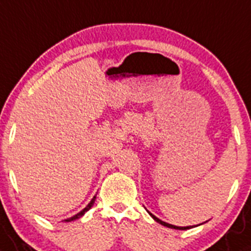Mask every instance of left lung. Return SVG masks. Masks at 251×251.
I'll use <instances>...</instances> for the list:
<instances>
[{"label":"left lung","instance_id":"8db88e82","mask_svg":"<svg viewBox=\"0 0 251 251\" xmlns=\"http://www.w3.org/2000/svg\"><path fill=\"white\" fill-rule=\"evenodd\" d=\"M147 212H149V210H147ZM149 214L151 215V217L153 218L154 221L157 222V223H160L161 226H167V228H171V229H177V230H187V229H191V228H194V226H172V224L166 223V222H163V221H161V219H158V218L156 217V215L152 214V213L149 212ZM200 226H201V224H200Z\"/></svg>","mask_w":251,"mask_h":251}]
</instances>
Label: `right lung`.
<instances>
[{
	"instance_id": "obj_1",
	"label": "right lung",
	"mask_w": 251,
	"mask_h": 251,
	"mask_svg": "<svg viewBox=\"0 0 251 251\" xmlns=\"http://www.w3.org/2000/svg\"><path fill=\"white\" fill-rule=\"evenodd\" d=\"M95 200H97V196H94V197H93V200L90 201V203H89V204L86 205V207L84 208L83 210H80V212H79L78 214L73 215V217H70V218H67V219H64V222H73V221H76V219H79V218H81V217H83V215L85 214V213L88 212V210L90 209L91 207H93V205H94V203H95Z\"/></svg>"
}]
</instances>
